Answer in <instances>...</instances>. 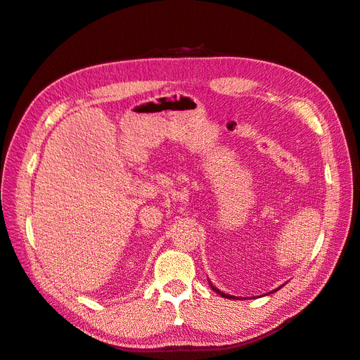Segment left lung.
I'll list each match as a JSON object with an SVG mask.
<instances>
[{"label": "left lung", "mask_w": 360, "mask_h": 360, "mask_svg": "<svg viewBox=\"0 0 360 360\" xmlns=\"http://www.w3.org/2000/svg\"><path fill=\"white\" fill-rule=\"evenodd\" d=\"M210 285V288L213 289V290H215V292H218L221 297H224V298H235V297H231V295H229V294H224V292H221V290L219 289H217L215 286H212V283H209ZM238 300V298H236Z\"/></svg>", "instance_id": "1"}]
</instances>
